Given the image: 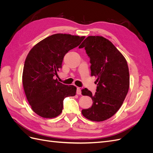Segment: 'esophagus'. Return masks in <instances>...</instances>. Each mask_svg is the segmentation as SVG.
<instances>
[{
  "mask_svg": "<svg viewBox=\"0 0 153 153\" xmlns=\"http://www.w3.org/2000/svg\"><path fill=\"white\" fill-rule=\"evenodd\" d=\"M81 93H82V92H81L80 88H79V87H77V89H76V94H77L78 95H80V94H81Z\"/></svg>",
  "mask_w": 153,
  "mask_h": 153,
  "instance_id": "esophagus-1",
  "label": "esophagus"
}]
</instances>
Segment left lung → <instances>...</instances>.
<instances>
[{"instance_id":"obj_1","label":"left lung","mask_w":153,"mask_h":153,"mask_svg":"<svg viewBox=\"0 0 153 153\" xmlns=\"http://www.w3.org/2000/svg\"><path fill=\"white\" fill-rule=\"evenodd\" d=\"M90 57L91 76L96 77L94 94L86 88L82 94L93 101L91 108L82 114L92 121L101 122L112 117L121 108L129 87V73L126 59L108 39L90 36L79 47Z\"/></svg>"}]
</instances>
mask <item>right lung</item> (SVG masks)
Segmentation results:
<instances>
[{
    "instance_id": "obj_1",
    "label": "right lung",
    "mask_w": 153,
    "mask_h": 153,
    "mask_svg": "<svg viewBox=\"0 0 153 153\" xmlns=\"http://www.w3.org/2000/svg\"><path fill=\"white\" fill-rule=\"evenodd\" d=\"M84 38L67 34H53L34 45L27 55L23 87L32 110L40 117H57L62 111L64 99L75 96V86L64 85L54 76L62 68L64 55Z\"/></svg>"
}]
</instances>
